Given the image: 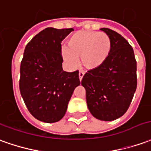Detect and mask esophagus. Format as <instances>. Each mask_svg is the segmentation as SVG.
Wrapping results in <instances>:
<instances>
[{
	"mask_svg": "<svg viewBox=\"0 0 151 151\" xmlns=\"http://www.w3.org/2000/svg\"><path fill=\"white\" fill-rule=\"evenodd\" d=\"M83 76H84V72H83V71H80V72H79V79H80V81H82Z\"/></svg>",
	"mask_w": 151,
	"mask_h": 151,
	"instance_id": "obj_1",
	"label": "esophagus"
}]
</instances>
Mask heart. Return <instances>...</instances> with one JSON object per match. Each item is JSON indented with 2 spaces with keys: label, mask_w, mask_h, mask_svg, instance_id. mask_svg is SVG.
<instances>
[{
  "label": "heart",
  "mask_w": 151,
  "mask_h": 151,
  "mask_svg": "<svg viewBox=\"0 0 151 151\" xmlns=\"http://www.w3.org/2000/svg\"><path fill=\"white\" fill-rule=\"evenodd\" d=\"M111 47V40L104 33L81 30L69 38L67 49L63 50L62 57L71 67H76L77 60L81 59L85 69L93 70L105 62Z\"/></svg>",
  "instance_id": "b5f03b06"
}]
</instances>
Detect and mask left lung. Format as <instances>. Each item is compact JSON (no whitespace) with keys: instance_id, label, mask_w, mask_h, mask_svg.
Wrapping results in <instances>:
<instances>
[{"instance_id":"8db88e82","label":"left lung","mask_w":151,"mask_h":151,"mask_svg":"<svg viewBox=\"0 0 151 151\" xmlns=\"http://www.w3.org/2000/svg\"><path fill=\"white\" fill-rule=\"evenodd\" d=\"M110 38L109 58L82 79L90 113L101 121H113L127 111L137 86V61L129 42L117 32L102 28Z\"/></svg>"}]
</instances>
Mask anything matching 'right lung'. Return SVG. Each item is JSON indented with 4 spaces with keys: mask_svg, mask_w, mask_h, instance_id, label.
Here are the masks:
<instances>
[{
    "mask_svg": "<svg viewBox=\"0 0 151 151\" xmlns=\"http://www.w3.org/2000/svg\"><path fill=\"white\" fill-rule=\"evenodd\" d=\"M73 29L47 28L25 47L20 65L19 90L27 109L36 119L52 123L65 114L79 71L62 69V42Z\"/></svg>",
    "mask_w": 151,
    "mask_h": 151,
    "instance_id": "right-lung-1",
    "label": "right lung"
}]
</instances>
